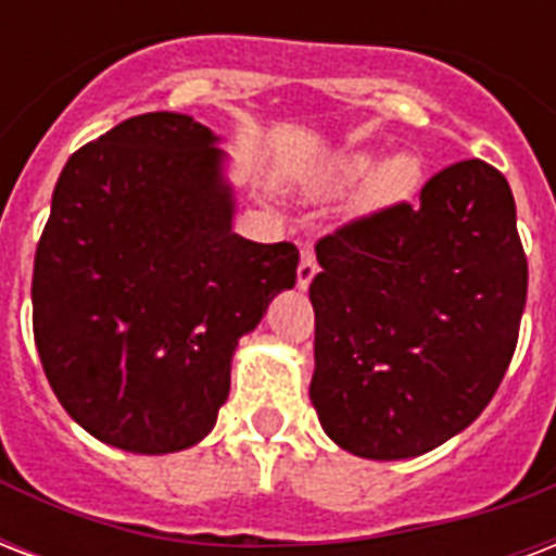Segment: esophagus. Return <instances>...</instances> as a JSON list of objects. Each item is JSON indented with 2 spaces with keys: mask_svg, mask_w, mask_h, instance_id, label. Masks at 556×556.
Instances as JSON below:
<instances>
[{
  "mask_svg": "<svg viewBox=\"0 0 556 556\" xmlns=\"http://www.w3.org/2000/svg\"><path fill=\"white\" fill-rule=\"evenodd\" d=\"M314 274H317V260H314L312 244H305L303 251H300V268H296V286L308 288L312 286Z\"/></svg>",
  "mask_w": 556,
  "mask_h": 556,
  "instance_id": "obj_1",
  "label": "esophagus"
}]
</instances>
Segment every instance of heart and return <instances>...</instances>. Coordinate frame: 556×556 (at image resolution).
I'll return each mask as SVG.
<instances>
[{"label": "heart", "instance_id": "obj_1", "mask_svg": "<svg viewBox=\"0 0 556 556\" xmlns=\"http://www.w3.org/2000/svg\"><path fill=\"white\" fill-rule=\"evenodd\" d=\"M371 167L369 152H349L346 159L334 164V178L338 181H355L366 176ZM421 178V167L413 155H395V159L383 161L375 173H371L369 185H366V201L369 204H392L406 195H413Z\"/></svg>", "mask_w": 556, "mask_h": 556}]
</instances>
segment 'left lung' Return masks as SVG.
<instances>
[{
	"label": "left lung",
	"mask_w": 556,
	"mask_h": 556,
	"mask_svg": "<svg viewBox=\"0 0 556 556\" xmlns=\"http://www.w3.org/2000/svg\"><path fill=\"white\" fill-rule=\"evenodd\" d=\"M312 404L331 441L392 462L439 447L496 395L528 260L508 178L479 159L317 242Z\"/></svg>",
	"instance_id": "left-lung-1"
}]
</instances>
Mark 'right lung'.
I'll use <instances>...</instances> for the list:
<instances>
[{"mask_svg":"<svg viewBox=\"0 0 556 556\" xmlns=\"http://www.w3.org/2000/svg\"><path fill=\"white\" fill-rule=\"evenodd\" d=\"M213 132L129 117L65 161L34 256V340L65 413L112 447L159 456L213 430L230 357L294 288L300 251L230 230Z\"/></svg>","mask_w":556,"mask_h":556,"instance_id":"obj_1","label":"right lung"}]
</instances>
